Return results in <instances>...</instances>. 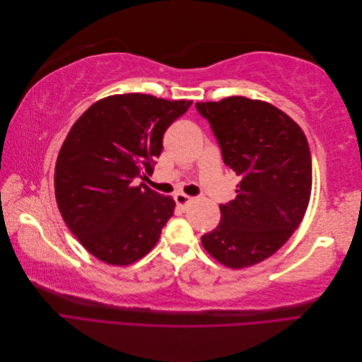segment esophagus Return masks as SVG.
Returning a JSON list of instances; mask_svg holds the SVG:
<instances>
[{
    "instance_id": "34e87169",
    "label": "esophagus",
    "mask_w": 362,
    "mask_h": 362,
    "mask_svg": "<svg viewBox=\"0 0 362 362\" xmlns=\"http://www.w3.org/2000/svg\"><path fill=\"white\" fill-rule=\"evenodd\" d=\"M173 199H175V202H177V205L181 206V208H185L193 201L192 196H187V194H184V193H177V194L173 196Z\"/></svg>"
}]
</instances>
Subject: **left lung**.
<instances>
[{"label": "left lung", "instance_id": "obj_1", "mask_svg": "<svg viewBox=\"0 0 362 362\" xmlns=\"http://www.w3.org/2000/svg\"><path fill=\"white\" fill-rule=\"evenodd\" d=\"M238 177L235 199L221 204V223L202 235L223 266L258 264L287 243L311 196L313 164L302 128L275 105L245 96L196 103Z\"/></svg>", "mask_w": 362, "mask_h": 362}]
</instances>
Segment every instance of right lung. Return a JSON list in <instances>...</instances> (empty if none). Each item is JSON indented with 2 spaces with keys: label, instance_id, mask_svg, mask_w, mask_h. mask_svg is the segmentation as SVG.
<instances>
[{
  "label": "right lung",
  "instance_id": "1",
  "mask_svg": "<svg viewBox=\"0 0 362 362\" xmlns=\"http://www.w3.org/2000/svg\"><path fill=\"white\" fill-rule=\"evenodd\" d=\"M190 105L144 93L113 95L72 125L54 189L64 223L98 259L128 266L157 245L175 201L136 180L154 172L164 131Z\"/></svg>",
  "mask_w": 362,
  "mask_h": 362
}]
</instances>
